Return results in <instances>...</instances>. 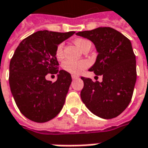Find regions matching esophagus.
Instances as JSON below:
<instances>
[{
  "label": "esophagus",
  "mask_w": 148,
  "mask_h": 148,
  "mask_svg": "<svg viewBox=\"0 0 148 148\" xmlns=\"http://www.w3.org/2000/svg\"><path fill=\"white\" fill-rule=\"evenodd\" d=\"M71 78H72V80H76V79H77L78 77L77 76H75V75H72V76H71Z\"/></svg>",
  "instance_id": "obj_1"
}]
</instances>
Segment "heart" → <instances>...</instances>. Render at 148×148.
Here are the masks:
<instances>
[{
	"label": "heart",
	"mask_w": 148,
	"mask_h": 148,
	"mask_svg": "<svg viewBox=\"0 0 148 148\" xmlns=\"http://www.w3.org/2000/svg\"><path fill=\"white\" fill-rule=\"evenodd\" d=\"M75 44L82 51H86V49L91 48L92 43L91 41L86 38H77L75 41ZM56 56L57 59H61L63 56V43H60L56 50ZM89 63L85 60H80V61H73V60H66L62 63V67L65 71L69 72L72 75H79L82 71L88 67Z\"/></svg>",
	"instance_id": "b5f03b06"
}]
</instances>
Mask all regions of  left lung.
Masks as SVG:
<instances>
[{
    "label": "left lung",
    "mask_w": 148,
    "mask_h": 148,
    "mask_svg": "<svg viewBox=\"0 0 148 148\" xmlns=\"http://www.w3.org/2000/svg\"><path fill=\"white\" fill-rule=\"evenodd\" d=\"M77 36L92 41L98 52L89 71L102 77V82L82 77L81 97L96 116L112 119L129 105L137 80L136 56L130 40L111 27L79 32Z\"/></svg>",
    "instance_id": "left-lung-1"
}]
</instances>
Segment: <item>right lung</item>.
Here are the masks:
<instances>
[{"mask_svg":"<svg viewBox=\"0 0 148 148\" xmlns=\"http://www.w3.org/2000/svg\"><path fill=\"white\" fill-rule=\"evenodd\" d=\"M75 32L39 31L21 41L10 62L9 83L20 112L31 121L46 122L58 114L71 83L69 72L59 71L56 50ZM47 74H58L51 83Z\"/></svg>","mask_w":148,"mask_h":148,"instance_id":"obj_1","label":"right lung"}]
</instances>
